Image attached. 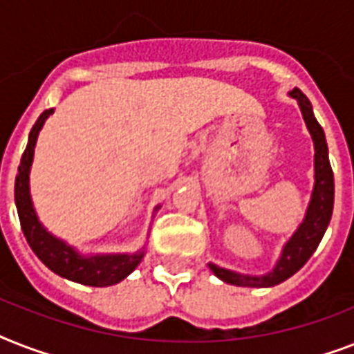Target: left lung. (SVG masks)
Masks as SVG:
<instances>
[{
	"label": "left lung",
	"mask_w": 354,
	"mask_h": 354,
	"mask_svg": "<svg viewBox=\"0 0 354 354\" xmlns=\"http://www.w3.org/2000/svg\"><path fill=\"white\" fill-rule=\"evenodd\" d=\"M290 97L296 99L299 108H301L303 119H305V124H307L314 141L313 196L308 202L305 218L296 230V233L283 246L281 257L277 259V264L272 272H268L266 275H244L209 263L211 272L218 279L230 283V285L263 288V286L279 285L285 279L292 277L316 252V248H318L319 241H322V236H324L330 222L333 205H335V176H333V169H330L329 163V149H327V141H325L324 128L319 127V122L314 118L313 104L301 90L294 88L290 91Z\"/></svg>",
	"instance_id": "obj_1"
}]
</instances>
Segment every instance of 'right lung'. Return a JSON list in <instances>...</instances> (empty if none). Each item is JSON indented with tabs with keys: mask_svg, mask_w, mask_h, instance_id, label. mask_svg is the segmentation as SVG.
Returning <instances> with one entry per match:
<instances>
[{
	"mask_svg": "<svg viewBox=\"0 0 354 354\" xmlns=\"http://www.w3.org/2000/svg\"><path fill=\"white\" fill-rule=\"evenodd\" d=\"M51 113L53 108L46 110L35 122L29 133V143L25 147V152L19 161L16 185H14V200H16L19 224H21L30 250L51 272L80 285L112 286L124 279L128 274H132L136 266L141 263L145 250L136 253H112V255H90V257L80 255L75 248L68 246L66 242L47 232L38 221V215L32 207L29 193V172L38 133Z\"/></svg>",
	"mask_w": 354,
	"mask_h": 354,
	"instance_id": "add662e5",
	"label": "right lung"
}]
</instances>
